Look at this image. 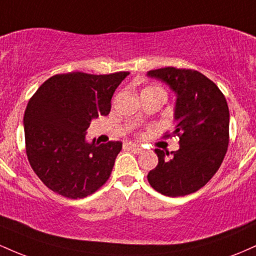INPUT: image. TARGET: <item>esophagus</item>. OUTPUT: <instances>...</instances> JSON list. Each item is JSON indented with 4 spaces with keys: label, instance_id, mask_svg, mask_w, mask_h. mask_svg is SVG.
<instances>
[{
    "label": "esophagus",
    "instance_id": "34e87169",
    "mask_svg": "<svg viewBox=\"0 0 256 256\" xmlns=\"http://www.w3.org/2000/svg\"><path fill=\"white\" fill-rule=\"evenodd\" d=\"M128 149H131V150L134 152H142V150H143L142 146H140V144H136V143H128Z\"/></svg>",
    "mask_w": 256,
    "mask_h": 256
}]
</instances>
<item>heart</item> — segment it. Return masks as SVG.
<instances>
[{"label":"heart","instance_id":"b5f03b06","mask_svg":"<svg viewBox=\"0 0 256 256\" xmlns=\"http://www.w3.org/2000/svg\"><path fill=\"white\" fill-rule=\"evenodd\" d=\"M144 90H161L160 88L158 86H148L146 88V89H144Z\"/></svg>","mask_w":256,"mask_h":256}]
</instances>
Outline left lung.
Listing matches in <instances>:
<instances>
[{
  "instance_id": "left-lung-1",
  "label": "left lung",
  "mask_w": 256,
  "mask_h": 256,
  "mask_svg": "<svg viewBox=\"0 0 256 256\" xmlns=\"http://www.w3.org/2000/svg\"><path fill=\"white\" fill-rule=\"evenodd\" d=\"M152 78L160 79L177 94L176 128L167 137L179 138V149L168 152L155 149L158 164L148 173L152 189L170 198L198 192L216 174L228 146L230 112L224 94L214 82L195 70H152Z\"/></svg>"
}]
</instances>
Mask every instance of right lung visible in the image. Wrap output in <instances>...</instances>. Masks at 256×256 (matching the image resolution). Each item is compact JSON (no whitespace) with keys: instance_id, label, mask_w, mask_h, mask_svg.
<instances>
[{"instance_id":"1","label":"right lung","mask_w":256,"mask_h":256,"mask_svg":"<svg viewBox=\"0 0 256 256\" xmlns=\"http://www.w3.org/2000/svg\"><path fill=\"white\" fill-rule=\"evenodd\" d=\"M130 72L55 74L38 88L24 114L25 148L37 177L52 192L83 198L110 178L122 142H85L91 120L108 116L112 96Z\"/></svg>"}]
</instances>
